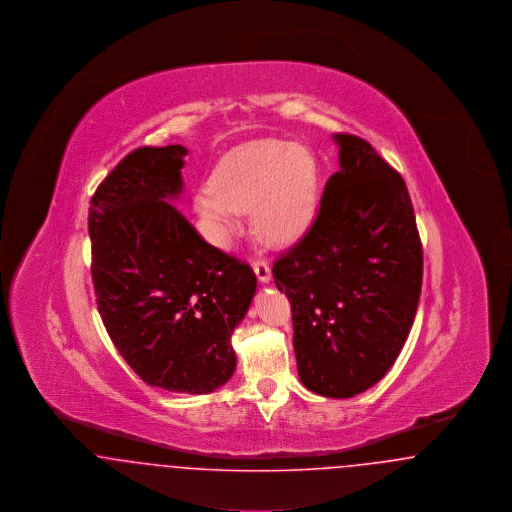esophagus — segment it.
Returning <instances> with one entry per match:
<instances>
[{"label":"esophagus","instance_id":"1","mask_svg":"<svg viewBox=\"0 0 512 512\" xmlns=\"http://www.w3.org/2000/svg\"><path fill=\"white\" fill-rule=\"evenodd\" d=\"M251 267L255 270L259 282H263V284L270 282V267H268L267 261H253Z\"/></svg>","mask_w":512,"mask_h":512}]
</instances>
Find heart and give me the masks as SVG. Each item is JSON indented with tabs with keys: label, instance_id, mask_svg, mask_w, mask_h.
<instances>
[{
	"label": "heart",
	"instance_id": "obj_1",
	"mask_svg": "<svg viewBox=\"0 0 512 512\" xmlns=\"http://www.w3.org/2000/svg\"><path fill=\"white\" fill-rule=\"evenodd\" d=\"M317 169L313 157L288 142H255L220 161L197 194V207L217 244L226 245L240 228V211L251 209L255 234L268 244L297 238L315 207Z\"/></svg>",
	"mask_w": 512,
	"mask_h": 512
}]
</instances>
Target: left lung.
<instances>
[{
    "label": "left lung",
    "mask_w": 512,
    "mask_h": 512,
    "mask_svg": "<svg viewBox=\"0 0 512 512\" xmlns=\"http://www.w3.org/2000/svg\"><path fill=\"white\" fill-rule=\"evenodd\" d=\"M340 171L307 234L274 267L292 305L297 372L307 390L347 399L380 382L413 326L422 244L401 174L353 134H334Z\"/></svg>",
    "instance_id": "8db88e82"
}]
</instances>
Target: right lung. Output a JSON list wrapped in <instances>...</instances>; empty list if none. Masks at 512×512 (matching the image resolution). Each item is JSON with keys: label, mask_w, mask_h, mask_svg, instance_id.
<instances>
[{"label": "right lung", "mask_w": 512, "mask_h": 512, "mask_svg": "<svg viewBox=\"0 0 512 512\" xmlns=\"http://www.w3.org/2000/svg\"><path fill=\"white\" fill-rule=\"evenodd\" d=\"M182 146L138 147L92 195V280L109 338L146 382L211 393L236 370L230 338L257 290L251 267L207 244L169 201Z\"/></svg>", "instance_id": "add662e5"}]
</instances>
